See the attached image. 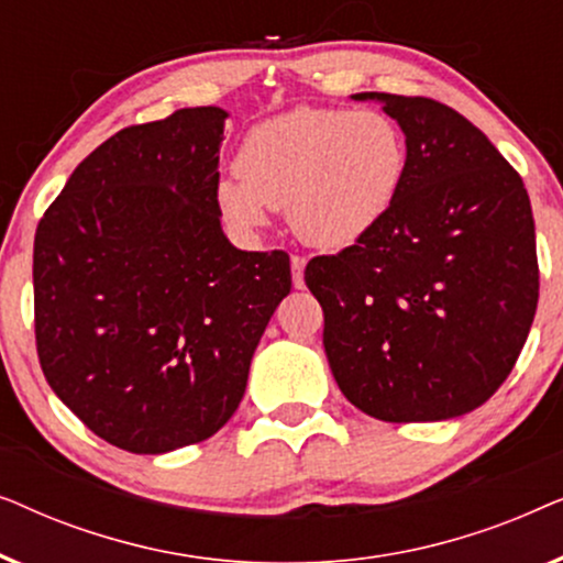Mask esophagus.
<instances>
[{"mask_svg":"<svg viewBox=\"0 0 563 563\" xmlns=\"http://www.w3.org/2000/svg\"><path fill=\"white\" fill-rule=\"evenodd\" d=\"M291 282H295L297 289L305 287V256H299V253H291Z\"/></svg>","mask_w":563,"mask_h":563,"instance_id":"obj_1","label":"esophagus"}]
</instances>
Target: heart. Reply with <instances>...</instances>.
Listing matches in <instances>:
<instances>
[{"mask_svg": "<svg viewBox=\"0 0 563 563\" xmlns=\"http://www.w3.org/2000/svg\"><path fill=\"white\" fill-rule=\"evenodd\" d=\"M218 202L238 228L287 210L305 243L343 249L391 210L407 174L402 128L382 110L297 107L249 130Z\"/></svg>", "mask_w": 563, "mask_h": 563, "instance_id": "1", "label": "heart"}]
</instances>
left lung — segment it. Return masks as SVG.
I'll list each match as a JSON object with an SVG mask.
<instances>
[{
  "label": "left lung",
  "instance_id": "obj_1",
  "mask_svg": "<svg viewBox=\"0 0 563 563\" xmlns=\"http://www.w3.org/2000/svg\"><path fill=\"white\" fill-rule=\"evenodd\" d=\"M376 99L399 122L407 174L364 238L305 268L330 372L376 420L459 418L503 387L533 325L541 274L526 184L435 99Z\"/></svg>",
  "mask_w": 563,
  "mask_h": 563
}]
</instances>
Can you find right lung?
<instances>
[{
	"mask_svg": "<svg viewBox=\"0 0 563 563\" xmlns=\"http://www.w3.org/2000/svg\"><path fill=\"white\" fill-rule=\"evenodd\" d=\"M228 112L187 107L89 153L35 230V345L60 402L130 453L218 433L289 295L284 251L220 228Z\"/></svg>",
	"mask_w": 563,
	"mask_h": 563,
	"instance_id": "obj_1",
	"label": "right lung"
}]
</instances>
